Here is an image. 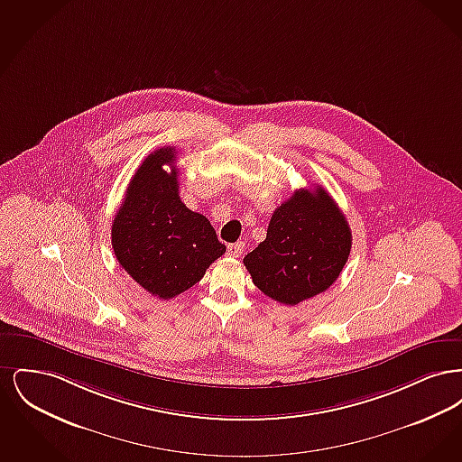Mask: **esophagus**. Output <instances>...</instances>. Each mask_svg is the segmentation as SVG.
Masks as SVG:
<instances>
[{
  "label": "esophagus",
  "instance_id": "1",
  "mask_svg": "<svg viewBox=\"0 0 462 462\" xmlns=\"http://www.w3.org/2000/svg\"><path fill=\"white\" fill-rule=\"evenodd\" d=\"M242 251H244V242L228 244V247H226V254H228V256H232V258H237V256H241Z\"/></svg>",
  "mask_w": 462,
  "mask_h": 462
}]
</instances>
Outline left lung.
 <instances>
[{
	"label": "left lung",
	"instance_id": "left-lung-1",
	"mask_svg": "<svg viewBox=\"0 0 462 462\" xmlns=\"http://www.w3.org/2000/svg\"><path fill=\"white\" fill-rule=\"evenodd\" d=\"M350 249L352 230L328 190L300 189L273 211L244 264L268 298L294 307L336 282Z\"/></svg>",
	"mask_w": 462,
	"mask_h": 462
}]
</instances>
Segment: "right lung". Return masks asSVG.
<instances>
[{
    "label": "right lung",
    "mask_w": 462,
    "mask_h": 462,
    "mask_svg": "<svg viewBox=\"0 0 462 462\" xmlns=\"http://www.w3.org/2000/svg\"><path fill=\"white\" fill-rule=\"evenodd\" d=\"M175 161V147L147 155L112 221L117 262L159 300L196 286L226 251L209 220L190 211L178 196ZM164 165L171 166L170 172Z\"/></svg>",
    "instance_id": "right-lung-1"
}]
</instances>
